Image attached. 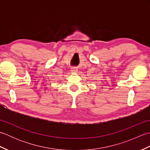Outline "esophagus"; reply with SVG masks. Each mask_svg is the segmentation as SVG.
<instances>
[{"instance_id": "esophagus-1", "label": "esophagus", "mask_w": 150, "mask_h": 150, "mask_svg": "<svg viewBox=\"0 0 150 150\" xmlns=\"http://www.w3.org/2000/svg\"><path fill=\"white\" fill-rule=\"evenodd\" d=\"M71 71L73 73H77L78 69L77 67H73V68H71Z\"/></svg>"}]
</instances>
